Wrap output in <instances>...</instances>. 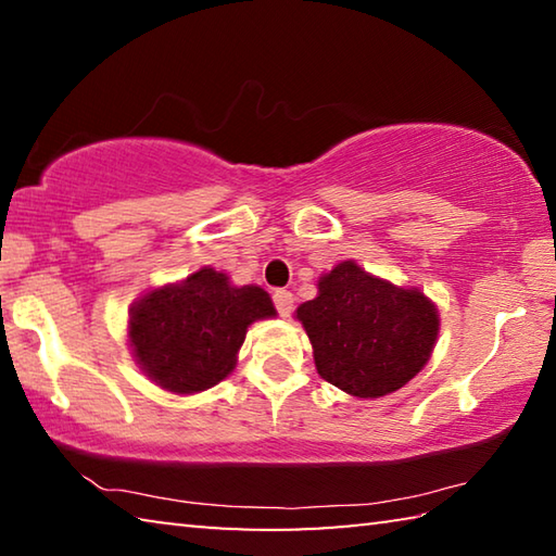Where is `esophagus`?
Returning a JSON list of instances; mask_svg holds the SVG:
<instances>
[{"mask_svg":"<svg viewBox=\"0 0 556 556\" xmlns=\"http://www.w3.org/2000/svg\"><path fill=\"white\" fill-rule=\"evenodd\" d=\"M271 301H275V308L279 316H289L291 312H294V296H291V291L287 289H277L275 294H271Z\"/></svg>","mask_w":556,"mask_h":556,"instance_id":"esophagus-1","label":"esophagus"}]
</instances>
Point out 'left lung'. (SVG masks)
I'll return each mask as SVG.
<instances>
[{"instance_id":"obj_1","label":"left lung","mask_w":556,"mask_h":556,"mask_svg":"<svg viewBox=\"0 0 556 556\" xmlns=\"http://www.w3.org/2000/svg\"><path fill=\"white\" fill-rule=\"evenodd\" d=\"M314 345L316 370L355 397H382L425 368L439 314L417 289L375 279L341 262L318 281V296L296 308Z\"/></svg>"}]
</instances>
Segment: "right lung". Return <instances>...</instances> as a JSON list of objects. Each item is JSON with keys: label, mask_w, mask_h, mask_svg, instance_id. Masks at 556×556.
<instances>
[{"label": "right lung", "mask_w": 556, "mask_h": 556, "mask_svg": "<svg viewBox=\"0 0 556 556\" xmlns=\"http://www.w3.org/2000/svg\"><path fill=\"white\" fill-rule=\"evenodd\" d=\"M267 291L230 287L203 267L184 285L164 287L131 308L129 343L142 370L172 392H201L228 378L248 326L275 316Z\"/></svg>", "instance_id": "obj_1"}]
</instances>
